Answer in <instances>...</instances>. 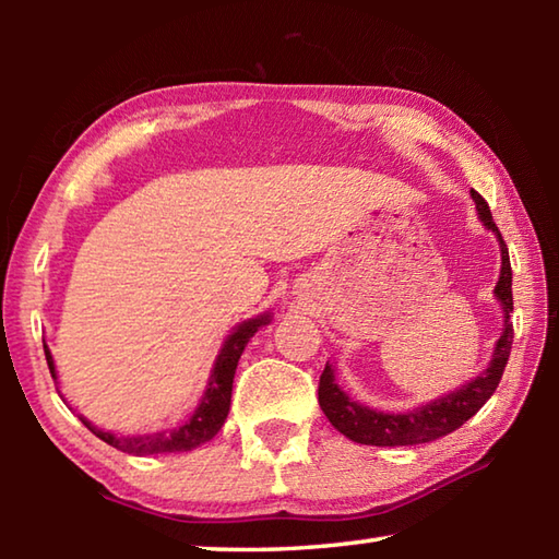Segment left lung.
Returning a JSON list of instances; mask_svg holds the SVG:
<instances>
[{
  "label": "left lung",
  "mask_w": 559,
  "mask_h": 559,
  "mask_svg": "<svg viewBox=\"0 0 559 559\" xmlns=\"http://www.w3.org/2000/svg\"><path fill=\"white\" fill-rule=\"evenodd\" d=\"M471 197L473 202H476L480 222H484L486 229L496 234V239L500 243V259H503L496 286V298L500 306H503L506 325L503 333L498 337L493 357H490L486 372L476 377V380H471L468 384L459 386L456 392L443 394L441 400H433L429 404H421L416 406V409L402 414H390L370 409V406L349 400L335 382L333 365H325L318 384L320 409L325 412L330 424H333L340 433H345L347 439L367 443V447H414V443H427L456 431L461 424H466L471 416L493 396L508 365L510 345H513V323H510V313H513V271H510L508 246L498 231L486 200L476 192V189H471Z\"/></svg>",
  "instance_id": "1"
}]
</instances>
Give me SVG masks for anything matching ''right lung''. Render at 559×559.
<instances>
[{"label": "right lung", "mask_w": 559, "mask_h": 559, "mask_svg": "<svg viewBox=\"0 0 559 559\" xmlns=\"http://www.w3.org/2000/svg\"><path fill=\"white\" fill-rule=\"evenodd\" d=\"M269 320H271L269 313L246 320V323H241L229 337H226L222 353L214 362L210 384H206V392L202 396L200 406H197L194 414L189 416L185 424H179V427L157 431V433H147V437H120V433H110V431L93 427L86 416L79 414V419L86 424V427L96 433L98 439L110 443L112 449H118L122 453H132V456L179 453V451H192L197 447H202V443L214 439L216 431L224 427L226 414H229V406H231V384H234L236 365H239V357L243 353L246 343H249L259 328L269 325ZM44 353H46V362H49L51 377L56 380L53 357L49 353V347H46V343H44Z\"/></svg>", "instance_id": "add662e5"}]
</instances>
